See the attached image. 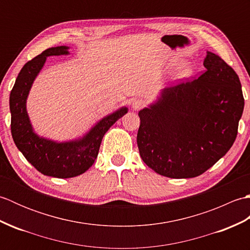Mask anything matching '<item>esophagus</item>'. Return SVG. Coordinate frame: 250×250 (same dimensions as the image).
Segmentation results:
<instances>
[{
  "mask_svg": "<svg viewBox=\"0 0 250 250\" xmlns=\"http://www.w3.org/2000/svg\"><path fill=\"white\" fill-rule=\"evenodd\" d=\"M144 105H145L144 101L140 100V99H135V100L132 101L131 107H132V109H133V110H140Z\"/></svg>",
  "mask_w": 250,
  "mask_h": 250,
  "instance_id": "esophagus-1",
  "label": "esophagus"
}]
</instances>
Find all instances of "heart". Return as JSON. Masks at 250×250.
Instances as JSON below:
<instances>
[{
  "instance_id": "obj_1",
  "label": "heart",
  "mask_w": 250,
  "mask_h": 250,
  "mask_svg": "<svg viewBox=\"0 0 250 250\" xmlns=\"http://www.w3.org/2000/svg\"><path fill=\"white\" fill-rule=\"evenodd\" d=\"M194 74V67L190 62H184L183 64H180L177 68H175V71L172 73L171 79L173 82L180 83L188 81L189 78L193 76Z\"/></svg>"
}]
</instances>
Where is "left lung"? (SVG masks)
I'll use <instances>...</instances> for the list:
<instances>
[{
    "mask_svg": "<svg viewBox=\"0 0 250 250\" xmlns=\"http://www.w3.org/2000/svg\"><path fill=\"white\" fill-rule=\"evenodd\" d=\"M205 73L166 88L139 111L140 155L169 178L203 174L229 151L237 135L244 98L240 78L218 55L206 51Z\"/></svg>",
    "mask_w": 250,
    "mask_h": 250,
    "instance_id": "obj_1",
    "label": "left lung"
}]
</instances>
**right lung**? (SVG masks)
<instances>
[{"label": "right lung", "instance_id": "obj_1", "mask_svg": "<svg viewBox=\"0 0 250 250\" xmlns=\"http://www.w3.org/2000/svg\"><path fill=\"white\" fill-rule=\"evenodd\" d=\"M70 48L51 47L25 63L9 95L10 129L16 146L37 171L57 178L75 177L88 171L98 157L104 134L129 110L126 106H122L98 120L86 133L72 140L55 141L36 133L26 110L30 90L47 58L70 55Z\"/></svg>", "mask_w": 250, "mask_h": 250}]
</instances>
